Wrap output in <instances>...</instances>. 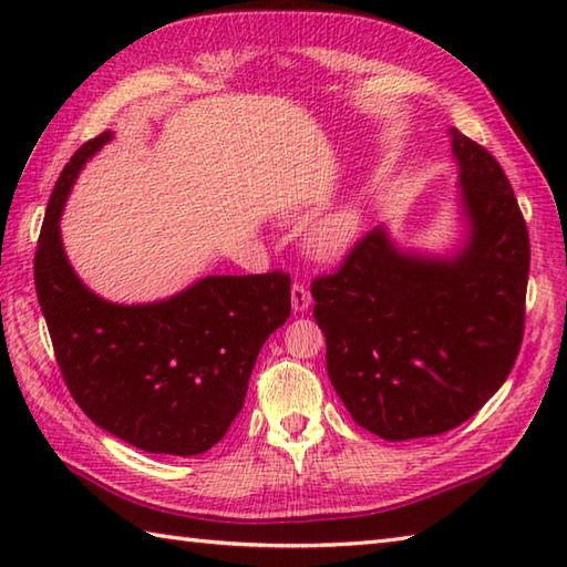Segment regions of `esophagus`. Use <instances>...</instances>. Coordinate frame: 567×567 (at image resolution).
Wrapping results in <instances>:
<instances>
[{
	"label": "esophagus",
	"instance_id": "34e87169",
	"mask_svg": "<svg viewBox=\"0 0 567 567\" xmlns=\"http://www.w3.org/2000/svg\"><path fill=\"white\" fill-rule=\"evenodd\" d=\"M311 305V295L305 287V282H295L292 285V307L295 311H305Z\"/></svg>",
	"mask_w": 567,
	"mask_h": 567
}]
</instances>
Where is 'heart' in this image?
<instances>
[{"label":"heart","mask_w":567,"mask_h":567,"mask_svg":"<svg viewBox=\"0 0 567 567\" xmlns=\"http://www.w3.org/2000/svg\"><path fill=\"white\" fill-rule=\"evenodd\" d=\"M360 219L353 209H339L327 216L309 228L307 244L309 250L319 258H339L341 252L353 246L358 238Z\"/></svg>","instance_id":"b5f03b06"}]
</instances>
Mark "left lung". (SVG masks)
<instances>
[{
    "instance_id": "1",
    "label": "left lung",
    "mask_w": 567,
    "mask_h": 567,
    "mask_svg": "<svg viewBox=\"0 0 567 567\" xmlns=\"http://www.w3.org/2000/svg\"><path fill=\"white\" fill-rule=\"evenodd\" d=\"M451 134L473 228L461 256H404L372 228L339 268L311 280L333 390L384 441L461 426L509 378L524 339V214L495 155Z\"/></svg>"
}]
</instances>
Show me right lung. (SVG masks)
<instances>
[{
	"mask_svg": "<svg viewBox=\"0 0 567 567\" xmlns=\"http://www.w3.org/2000/svg\"><path fill=\"white\" fill-rule=\"evenodd\" d=\"M110 138L82 143L58 177L35 246V295L72 400L94 424L146 453L197 455L226 436L265 339L290 319V275H212L158 305L92 295L70 268L58 219L82 163Z\"/></svg>",
	"mask_w": 567,
	"mask_h": 567,
	"instance_id": "right-lung-1",
	"label": "right lung"
}]
</instances>
